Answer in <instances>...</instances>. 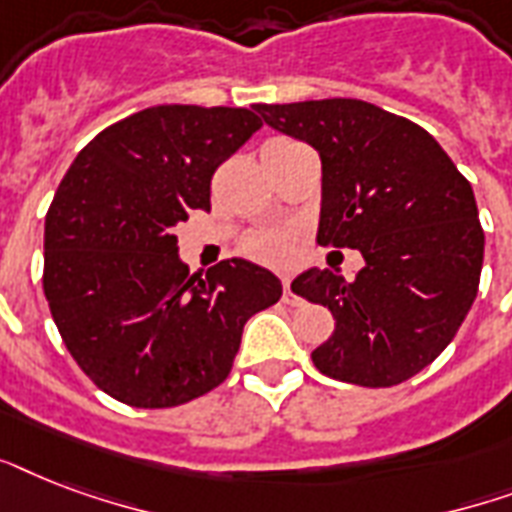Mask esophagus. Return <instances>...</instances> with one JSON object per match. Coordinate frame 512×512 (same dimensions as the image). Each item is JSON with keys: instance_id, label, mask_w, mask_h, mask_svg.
Masks as SVG:
<instances>
[{"instance_id": "esophagus-1", "label": "esophagus", "mask_w": 512, "mask_h": 512, "mask_svg": "<svg viewBox=\"0 0 512 512\" xmlns=\"http://www.w3.org/2000/svg\"><path fill=\"white\" fill-rule=\"evenodd\" d=\"M281 300H284V303H287V305H297V303H300V297H297L295 292H292V287H289L287 276H284V295H281Z\"/></svg>"}]
</instances>
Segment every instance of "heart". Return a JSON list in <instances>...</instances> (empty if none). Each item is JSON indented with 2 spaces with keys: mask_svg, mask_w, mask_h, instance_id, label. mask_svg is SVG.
Returning a JSON list of instances; mask_svg holds the SVG:
<instances>
[{
  "mask_svg": "<svg viewBox=\"0 0 512 512\" xmlns=\"http://www.w3.org/2000/svg\"><path fill=\"white\" fill-rule=\"evenodd\" d=\"M247 252L257 260H263V263H273V265H281L292 260L295 255V241L289 233H281V231H271V233H260L255 239H249L247 244Z\"/></svg>",
  "mask_w": 512,
  "mask_h": 512,
  "instance_id": "obj_1",
  "label": "heart"
}]
</instances>
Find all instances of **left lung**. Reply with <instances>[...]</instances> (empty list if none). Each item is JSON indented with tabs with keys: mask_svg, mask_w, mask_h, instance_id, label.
Masks as SVG:
<instances>
[{
	"mask_svg": "<svg viewBox=\"0 0 512 512\" xmlns=\"http://www.w3.org/2000/svg\"><path fill=\"white\" fill-rule=\"evenodd\" d=\"M273 130L321 156L319 241L358 249L364 268L342 279L311 268L292 292L335 316L311 358L321 374L390 388L454 340L478 295L484 231L473 188L420 124L353 98L268 106Z\"/></svg>",
	"mask_w": 512,
	"mask_h": 512,
	"instance_id": "8db88e82",
	"label": "left lung"
}]
</instances>
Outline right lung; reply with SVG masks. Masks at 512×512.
<instances>
[{
	"label": "right lung",
	"instance_id": "right-lung-1",
	"mask_svg": "<svg viewBox=\"0 0 512 512\" xmlns=\"http://www.w3.org/2000/svg\"><path fill=\"white\" fill-rule=\"evenodd\" d=\"M249 108L154 106L79 151L44 220V297L82 372L122 404L167 409L228 377L249 316L281 281L231 257L191 273L175 225L209 209L220 164L257 130Z\"/></svg>",
	"mask_w": 512,
	"mask_h": 512
}]
</instances>
